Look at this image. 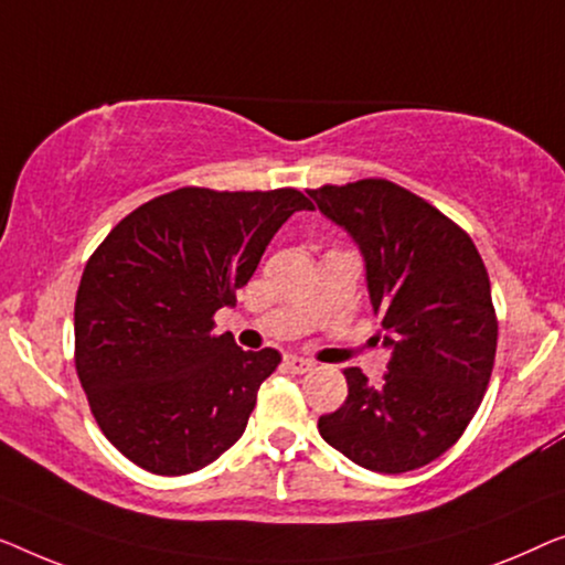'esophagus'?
I'll return each mask as SVG.
<instances>
[{
  "instance_id": "obj_1",
  "label": "esophagus",
  "mask_w": 565,
  "mask_h": 565,
  "mask_svg": "<svg viewBox=\"0 0 565 565\" xmlns=\"http://www.w3.org/2000/svg\"><path fill=\"white\" fill-rule=\"evenodd\" d=\"M284 365L291 373H309V371H315V363L307 361V359H301V355H286Z\"/></svg>"
}]
</instances>
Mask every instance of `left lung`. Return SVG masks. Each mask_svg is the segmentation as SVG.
Listing matches in <instances>:
<instances>
[{
  "label": "left lung",
  "instance_id": "left-lung-1",
  "mask_svg": "<svg viewBox=\"0 0 565 565\" xmlns=\"http://www.w3.org/2000/svg\"><path fill=\"white\" fill-rule=\"evenodd\" d=\"M309 196L359 243L392 348L379 384L343 371L348 399L317 430L369 471H415L458 443L489 386L499 322L487 266L463 227L394 181L324 184Z\"/></svg>",
  "mask_w": 565,
  "mask_h": 565
}]
</instances>
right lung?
<instances>
[{
    "label": "right lung",
    "instance_id": "1",
    "mask_svg": "<svg viewBox=\"0 0 565 565\" xmlns=\"http://www.w3.org/2000/svg\"><path fill=\"white\" fill-rule=\"evenodd\" d=\"M299 189L184 186L140 204L86 260L74 307L76 373L105 438L135 466L184 476L237 443L279 351L214 332Z\"/></svg>",
    "mask_w": 565,
    "mask_h": 565
}]
</instances>
